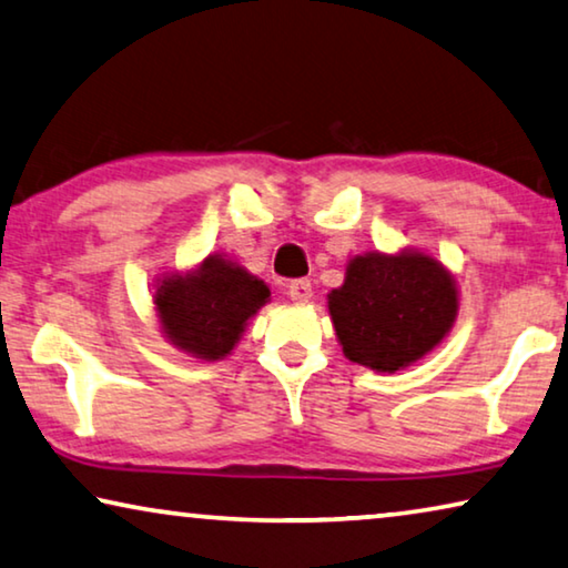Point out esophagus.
I'll list each match as a JSON object with an SVG mask.
<instances>
[{
  "mask_svg": "<svg viewBox=\"0 0 568 568\" xmlns=\"http://www.w3.org/2000/svg\"><path fill=\"white\" fill-rule=\"evenodd\" d=\"M287 295H291V301L295 303H308L311 295H313V287H311V281H293L291 285H287Z\"/></svg>",
  "mask_w": 568,
  "mask_h": 568,
  "instance_id": "1",
  "label": "esophagus"
}]
</instances>
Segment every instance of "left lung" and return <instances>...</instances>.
I'll list each match as a JSON object with an SVG mask.
<instances>
[{
	"label": "left lung",
	"mask_w": 568,
	"mask_h": 568,
	"mask_svg": "<svg viewBox=\"0 0 568 568\" xmlns=\"http://www.w3.org/2000/svg\"><path fill=\"white\" fill-rule=\"evenodd\" d=\"M459 293L442 262L423 252H367L349 260L344 285L328 293L344 357L377 372H397L452 332Z\"/></svg>",
	"instance_id": "obj_1"
}]
</instances>
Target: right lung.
<instances>
[{
    "mask_svg": "<svg viewBox=\"0 0 568 568\" xmlns=\"http://www.w3.org/2000/svg\"><path fill=\"white\" fill-rule=\"evenodd\" d=\"M270 287L222 255L199 270L165 275L155 291V311L168 342L196 359H224L247 321L265 306Z\"/></svg>",
    "mask_w": 568,
    "mask_h": 568,
    "instance_id": "add662e5",
    "label": "right lung"
}]
</instances>
